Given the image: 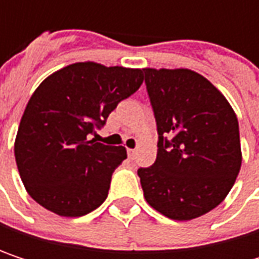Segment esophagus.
<instances>
[{
    "instance_id": "1",
    "label": "esophagus",
    "mask_w": 259,
    "mask_h": 259,
    "mask_svg": "<svg viewBox=\"0 0 259 259\" xmlns=\"http://www.w3.org/2000/svg\"><path fill=\"white\" fill-rule=\"evenodd\" d=\"M127 156H129L130 159H133L136 156V150L135 148H127Z\"/></svg>"
}]
</instances>
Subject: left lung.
I'll use <instances>...</instances> for the list:
<instances>
[{
    "instance_id": "1",
    "label": "left lung",
    "mask_w": 259,
    "mask_h": 259,
    "mask_svg": "<svg viewBox=\"0 0 259 259\" xmlns=\"http://www.w3.org/2000/svg\"><path fill=\"white\" fill-rule=\"evenodd\" d=\"M157 157L138 176L147 202L174 221L218 207L241 166L238 121L225 96L189 69H144Z\"/></svg>"
}]
</instances>
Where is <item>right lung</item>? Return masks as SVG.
Instances as JSON below:
<instances>
[{"label":"right lung","instance_id":"right-lung-1","mask_svg":"<svg viewBox=\"0 0 259 259\" xmlns=\"http://www.w3.org/2000/svg\"><path fill=\"white\" fill-rule=\"evenodd\" d=\"M144 80V70L75 63L45 79L22 115L15 157L29 196L46 210L78 218L106 199L124 147L90 139Z\"/></svg>","mask_w":259,"mask_h":259}]
</instances>
